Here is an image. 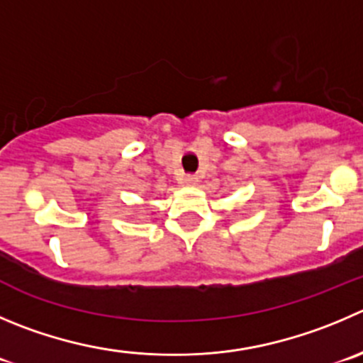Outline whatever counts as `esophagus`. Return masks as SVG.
Returning a JSON list of instances; mask_svg holds the SVG:
<instances>
[{"label":"esophagus","instance_id":"34e87169","mask_svg":"<svg viewBox=\"0 0 363 363\" xmlns=\"http://www.w3.org/2000/svg\"><path fill=\"white\" fill-rule=\"evenodd\" d=\"M184 184L189 185V187H194V185H198V176L196 174L184 176Z\"/></svg>","mask_w":363,"mask_h":363}]
</instances>
